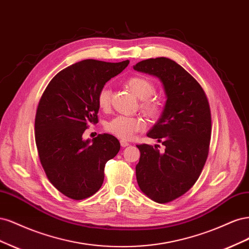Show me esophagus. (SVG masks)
Wrapping results in <instances>:
<instances>
[{
  "mask_svg": "<svg viewBox=\"0 0 249 249\" xmlns=\"http://www.w3.org/2000/svg\"><path fill=\"white\" fill-rule=\"evenodd\" d=\"M120 145H122L123 147H125V146H129L130 143L125 140H120Z\"/></svg>",
  "mask_w": 249,
  "mask_h": 249,
  "instance_id": "esophagus-1",
  "label": "esophagus"
}]
</instances>
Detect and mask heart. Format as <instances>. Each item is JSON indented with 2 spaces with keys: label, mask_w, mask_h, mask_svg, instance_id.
<instances>
[{
  "label": "heart",
  "mask_w": 249,
  "mask_h": 249,
  "mask_svg": "<svg viewBox=\"0 0 249 249\" xmlns=\"http://www.w3.org/2000/svg\"><path fill=\"white\" fill-rule=\"evenodd\" d=\"M126 87L129 88L133 94L142 100L140 103V109L149 117H156L159 115L161 105L159 101L153 99L152 95L155 91L153 83L143 76L130 77L125 82ZM110 88L104 86L97 94V105L102 110H107L110 106ZM106 130L114 136L123 139H132L135 134L144 130L145 123L138 116H125L118 115L111 119L106 124Z\"/></svg>",
  "instance_id": "1"
}]
</instances>
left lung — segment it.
I'll list each match as a JSON object with an SVG mask.
<instances>
[{
    "instance_id": "1",
    "label": "left lung",
    "mask_w": 249,
    "mask_h": 249,
    "mask_svg": "<svg viewBox=\"0 0 249 249\" xmlns=\"http://www.w3.org/2000/svg\"><path fill=\"white\" fill-rule=\"evenodd\" d=\"M134 70L157 77L166 95L161 117L147 133L165 152L158 144L137 145V183L152 200L169 202L190 189L205 166L212 130L209 102L199 83L169 58L143 60Z\"/></svg>"
}]
</instances>
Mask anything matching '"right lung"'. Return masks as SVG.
Wrapping results in <instances>:
<instances>
[{
	"instance_id": "1",
	"label": "right lung",
	"mask_w": 249,
	"mask_h": 249,
	"mask_svg": "<svg viewBox=\"0 0 249 249\" xmlns=\"http://www.w3.org/2000/svg\"><path fill=\"white\" fill-rule=\"evenodd\" d=\"M130 61L87 59L58 72L41 96L35 116V141L44 172L65 196L81 200L103 185L106 163L120 143L113 135L83 139L88 124H97V94Z\"/></svg>"
}]
</instances>
